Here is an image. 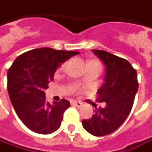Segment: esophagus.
Segmentation results:
<instances>
[{
    "mask_svg": "<svg viewBox=\"0 0 152 152\" xmlns=\"http://www.w3.org/2000/svg\"><path fill=\"white\" fill-rule=\"evenodd\" d=\"M71 104H72V105H75V106H77V107H81V106L83 105V103L80 102V101L73 100V101H71Z\"/></svg>",
    "mask_w": 152,
    "mask_h": 152,
    "instance_id": "obj_1",
    "label": "esophagus"
}]
</instances>
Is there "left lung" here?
<instances>
[{
    "mask_svg": "<svg viewBox=\"0 0 152 152\" xmlns=\"http://www.w3.org/2000/svg\"><path fill=\"white\" fill-rule=\"evenodd\" d=\"M105 65L104 83L98 90V102L104 108L95 109L84 129L94 136L108 135L118 129L129 115L138 91L137 72L128 60L103 50H92Z\"/></svg>",
    "mask_w": 152,
    "mask_h": 152,
    "instance_id": "obj_1",
    "label": "left lung"
}]
</instances>
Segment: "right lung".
<instances>
[{"label": "right lung", "mask_w": 152, "mask_h": 152, "mask_svg": "<svg viewBox=\"0 0 152 152\" xmlns=\"http://www.w3.org/2000/svg\"><path fill=\"white\" fill-rule=\"evenodd\" d=\"M79 52L42 48L19 55L7 71V90L19 119L31 131L49 134L59 129L64 110L70 104L66 99L51 104L45 90L53 80L58 67Z\"/></svg>", "instance_id": "right-lung-1"}]
</instances>
